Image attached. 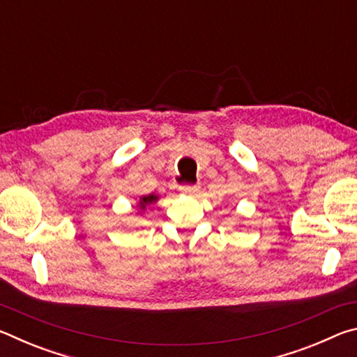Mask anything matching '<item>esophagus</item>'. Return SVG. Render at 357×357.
I'll use <instances>...</instances> for the list:
<instances>
[{
    "instance_id": "1",
    "label": "esophagus",
    "mask_w": 357,
    "mask_h": 357,
    "mask_svg": "<svg viewBox=\"0 0 357 357\" xmlns=\"http://www.w3.org/2000/svg\"><path fill=\"white\" fill-rule=\"evenodd\" d=\"M200 190V185L195 184V185H183L179 187V192L183 193V195H195V193Z\"/></svg>"
}]
</instances>
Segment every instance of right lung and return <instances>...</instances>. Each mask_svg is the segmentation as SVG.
<instances>
[{"label": "right lung", "mask_w": 357, "mask_h": 357, "mask_svg": "<svg viewBox=\"0 0 357 357\" xmlns=\"http://www.w3.org/2000/svg\"><path fill=\"white\" fill-rule=\"evenodd\" d=\"M160 200V197L157 195V193H149V195H142L138 198V202L135 203V208H137V215H142L144 211H146L148 206L151 204H154Z\"/></svg>", "instance_id": "obj_1"}]
</instances>
